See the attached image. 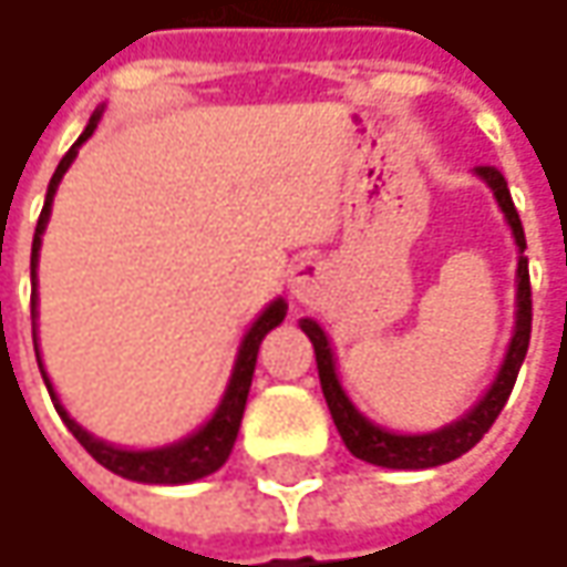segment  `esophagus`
Returning <instances> with one entry per match:
<instances>
[{"label":"esophagus","instance_id":"esophagus-1","mask_svg":"<svg viewBox=\"0 0 567 567\" xmlns=\"http://www.w3.org/2000/svg\"><path fill=\"white\" fill-rule=\"evenodd\" d=\"M326 284H329V270L322 260H300L290 274V293L297 303H307V307L322 300Z\"/></svg>","mask_w":567,"mask_h":567}]
</instances>
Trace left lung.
<instances>
[{
    "instance_id": "obj_1",
    "label": "left lung",
    "mask_w": 567,
    "mask_h": 567,
    "mask_svg": "<svg viewBox=\"0 0 567 567\" xmlns=\"http://www.w3.org/2000/svg\"><path fill=\"white\" fill-rule=\"evenodd\" d=\"M476 176L493 188V195H496V202H499V208H503V215H506V221L513 228L516 248H519V270H516V329H513V342L506 349V359H503V369H499L496 382L463 414L461 421H454V424H447L441 431H431V434H391L385 427L372 424L369 417H362L355 411V404L349 401V394L339 385L336 362H332V349H329V339L319 329V322L300 319V329L310 336L313 352H317L319 385H322V394H326L329 414L336 421V431L346 441L349 454L359 457V461L375 463V466H389V470H427V466H441V463L457 461L470 447H476L483 441V434L493 427V421L499 417L509 391L516 385V375H519L523 359L529 352L532 336L529 257L523 254L526 250V231H523L519 212L513 205V195H509V185H506L503 173L496 166H476Z\"/></svg>"
}]
</instances>
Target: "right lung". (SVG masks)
<instances>
[{
    "mask_svg": "<svg viewBox=\"0 0 567 567\" xmlns=\"http://www.w3.org/2000/svg\"><path fill=\"white\" fill-rule=\"evenodd\" d=\"M97 120H101V110L91 116V123L84 126V133L78 136V143L64 153V159L58 163L54 176L48 182V195H44V208L38 215L35 225V241H32V319H35V267H38V250H41V235H44V225H48V215H51V202H54V192H58V182L68 173V166L74 163L78 156V146L97 130ZM287 317V303L284 300H274L260 317L254 319V326L248 329L241 349H238V362H235V372H231V382H228V391L218 404V411L212 414V421L195 431L192 437L178 441V444H169V447H159V451H123V447H113L101 437L87 434L64 408L61 401L54 398V389L41 369V359H38V369H41V379L51 391V401L61 414V421L68 424V431L78 437V444L94 457V461L106 466L110 473L123 476V480H136V483H159V486H176V483H192V480H202L208 473H215L221 463L228 461L235 441H238V427H241V417H245V404H248V391L250 379H254V365H257V349L264 342V336L280 326ZM32 336H35V322H32Z\"/></svg>",
    "mask_w": 567,
    "mask_h": 567,
    "instance_id": "right-lung-1",
    "label": "right lung"
}]
</instances>
